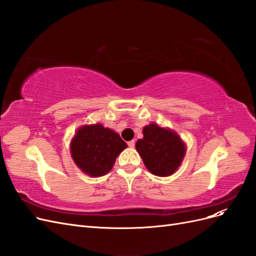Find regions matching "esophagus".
I'll return each instance as SVG.
<instances>
[{
  "label": "esophagus",
  "instance_id": "esophagus-1",
  "mask_svg": "<svg viewBox=\"0 0 256 256\" xmlns=\"http://www.w3.org/2000/svg\"><path fill=\"white\" fill-rule=\"evenodd\" d=\"M134 145H136V142H134V140H132V141H129V142H128V146L130 147V148H134Z\"/></svg>",
  "mask_w": 256,
  "mask_h": 256
}]
</instances>
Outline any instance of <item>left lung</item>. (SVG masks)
<instances>
[{
  "label": "left lung",
  "mask_w": 256,
  "mask_h": 256,
  "mask_svg": "<svg viewBox=\"0 0 256 256\" xmlns=\"http://www.w3.org/2000/svg\"><path fill=\"white\" fill-rule=\"evenodd\" d=\"M143 138L136 141V148L146 168L156 175L166 177L175 173L186 154V145L180 136L171 129L157 124L143 128Z\"/></svg>",
  "instance_id": "8db88e82"
}]
</instances>
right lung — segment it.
Wrapping results in <instances>:
<instances>
[{"label": "right lung", "mask_w": 256, "mask_h": 256, "mask_svg": "<svg viewBox=\"0 0 256 256\" xmlns=\"http://www.w3.org/2000/svg\"><path fill=\"white\" fill-rule=\"evenodd\" d=\"M127 147L118 134L102 124L80 127L70 143L72 157L81 171L92 177L109 173Z\"/></svg>", "instance_id": "1"}]
</instances>
